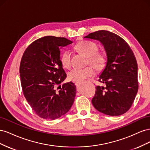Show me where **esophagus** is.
<instances>
[{
	"label": "esophagus",
	"instance_id": "1",
	"mask_svg": "<svg viewBox=\"0 0 150 150\" xmlns=\"http://www.w3.org/2000/svg\"><path fill=\"white\" fill-rule=\"evenodd\" d=\"M80 83H81L80 81H76L75 84H76V86H78L80 84Z\"/></svg>",
	"mask_w": 150,
	"mask_h": 150
}]
</instances>
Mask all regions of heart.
<instances>
[{"mask_svg": "<svg viewBox=\"0 0 150 150\" xmlns=\"http://www.w3.org/2000/svg\"><path fill=\"white\" fill-rule=\"evenodd\" d=\"M75 48L83 55L88 57L87 64L93 65L98 71H101L106 67L107 56L105 53L98 52L99 48L96 44L82 40L76 45ZM60 61L63 67L69 69L71 66V56L69 50H64L62 52ZM93 67L89 66L83 69L74 68L69 72L68 78L74 81H82L95 74L96 71Z\"/></svg>", "mask_w": 150, "mask_h": 150, "instance_id": "1", "label": "heart"}]
</instances>
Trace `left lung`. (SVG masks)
Wrapping results in <instances>:
<instances>
[{
	"instance_id": "8db88e82",
	"label": "left lung",
	"mask_w": 150,
	"mask_h": 150,
	"mask_svg": "<svg viewBox=\"0 0 150 150\" xmlns=\"http://www.w3.org/2000/svg\"><path fill=\"white\" fill-rule=\"evenodd\" d=\"M84 38L99 40L107 55L105 68L99 77L92 103L96 110L110 116L128 111L138 90V64L129 45L120 36L108 30L90 33Z\"/></svg>"
}]
</instances>
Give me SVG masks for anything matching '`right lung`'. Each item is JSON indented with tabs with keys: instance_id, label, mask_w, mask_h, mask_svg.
I'll return each instance as SVG.
<instances>
[{
	"instance_id": "obj_1",
	"label": "right lung",
	"mask_w": 150,
	"mask_h": 150,
	"mask_svg": "<svg viewBox=\"0 0 150 150\" xmlns=\"http://www.w3.org/2000/svg\"><path fill=\"white\" fill-rule=\"evenodd\" d=\"M72 42L65 38L45 36L25 49L20 64L22 91L36 115L54 120L64 115L74 103L76 86L66 78L60 61V49Z\"/></svg>"
}]
</instances>
